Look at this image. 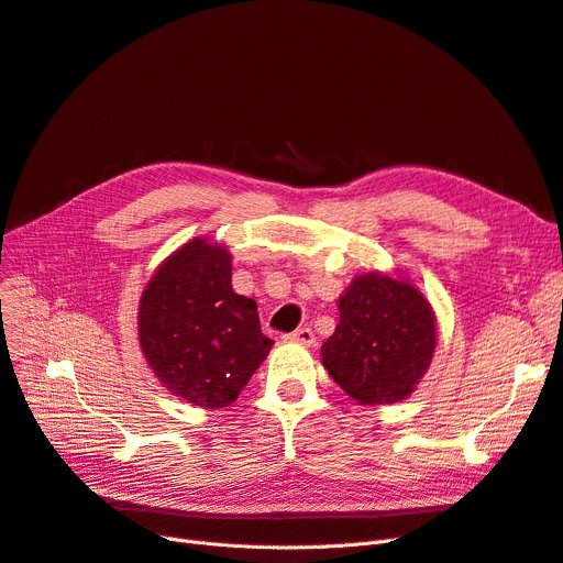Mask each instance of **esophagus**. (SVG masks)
<instances>
[{
	"mask_svg": "<svg viewBox=\"0 0 563 563\" xmlns=\"http://www.w3.org/2000/svg\"><path fill=\"white\" fill-rule=\"evenodd\" d=\"M287 341H295V343H301V345H313L316 343V334L313 329L310 327H299L297 331H292V334L285 336Z\"/></svg>",
	"mask_w": 563,
	"mask_h": 563,
	"instance_id": "esophagus-1",
	"label": "esophagus"
}]
</instances>
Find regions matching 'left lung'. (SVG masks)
<instances>
[{"label": "left lung", "instance_id": "8db88e82", "mask_svg": "<svg viewBox=\"0 0 563 563\" xmlns=\"http://www.w3.org/2000/svg\"><path fill=\"white\" fill-rule=\"evenodd\" d=\"M341 320L322 345V364L360 404L404 401L429 368L435 318L406 280L366 274L339 299Z\"/></svg>", "mask_w": 563, "mask_h": 563}]
</instances>
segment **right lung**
I'll use <instances>...</instances> for the list:
<instances>
[{
	"mask_svg": "<svg viewBox=\"0 0 563 563\" xmlns=\"http://www.w3.org/2000/svg\"><path fill=\"white\" fill-rule=\"evenodd\" d=\"M139 341L159 383L201 408L236 401L274 345L257 303L232 289V257L203 239L155 271L141 297Z\"/></svg>",
	"mask_w": 563,
	"mask_h": 563,
	"instance_id": "1",
	"label": "right lung"
}]
</instances>
